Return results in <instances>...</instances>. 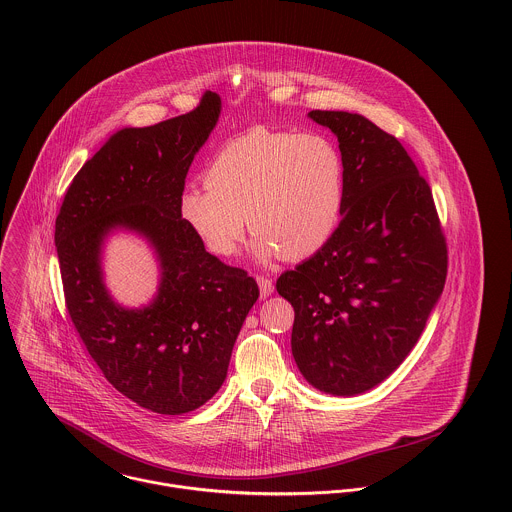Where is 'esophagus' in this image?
<instances>
[{"instance_id": "34e87169", "label": "esophagus", "mask_w": 512, "mask_h": 512, "mask_svg": "<svg viewBox=\"0 0 512 512\" xmlns=\"http://www.w3.org/2000/svg\"><path fill=\"white\" fill-rule=\"evenodd\" d=\"M256 280H258L260 295H262V297H268V295H272V293H274V282H272L270 278H266V276H258Z\"/></svg>"}]
</instances>
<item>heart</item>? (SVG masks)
<instances>
[{"mask_svg": "<svg viewBox=\"0 0 512 512\" xmlns=\"http://www.w3.org/2000/svg\"><path fill=\"white\" fill-rule=\"evenodd\" d=\"M187 187L179 217L215 256H232L248 220L262 258L303 260L335 234L345 205V161L323 134L252 128L226 142Z\"/></svg>", "mask_w": 512, "mask_h": 512, "instance_id": "1", "label": "heart"}]
</instances>
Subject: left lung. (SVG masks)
Segmentation results:
<instances>
[{
	"label": "left lung",
	"instance_id": "left-lung-1",
	"mask_svg": "<svg viewBox=\"0 0 512 512\" xmlns=\"http://www.w3.org/2000/svg\"><path fill=\"white\" fill-rule=\"evenodd\" d=\"M339 140L343 219L276 288L293 305L292 353L315 388L353 396L418 343L447 276V242L428 181L396 136L365 116L311 110Z\"/></svg>",
	"mask_w": 512,
	"mask_h": 512
}]
</instances>
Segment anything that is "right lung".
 Here are the masks:
<instances>
[{"label": "right lung", "instance_id": "1", "mask_svg": "<svg viewBox=\"0 0 512 512\" xmlns=\"http://www.w3.org/2000/svg\"><path fill=\"white\" fill-rule=\"evenodd\" d=\"M220 98L147 128L114 134L74 175L55 220L65 305L106 380L138 406L185 414L215 396L260 290L246 270L209 254L179 217V197ZM116 225L150 238L164 278L156 301L124 310L99 276V244Z\"/></svg>", "mask_w": 512, "mask_h": 512}]
</instances>
